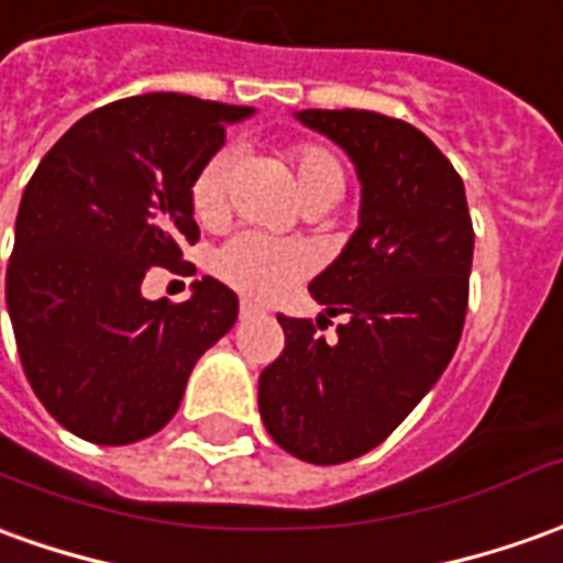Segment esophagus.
Listing matches in <instances>:
<instances>
[{"label":"esophagus","instance_id":"obj_1","mask_svg":"<svg viewBox=\"0 0 563 563\" xmlns=\"http://www.w3.org/2000/svg\"><path fill=\"white\" fill-rule=\"evenodd\" d=\"M239 316H242V319H254V316H260V309L254 303L242 300V306H239Z\"/></svg>","mask_w":563,"mask_h":563}]
</instances>
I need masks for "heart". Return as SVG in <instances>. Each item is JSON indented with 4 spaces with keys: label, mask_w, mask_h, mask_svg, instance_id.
I'll list each match as a JSON object with an SVG mask.
<instances>
[{
    "label": "heart",
    "mask_w": 563,
    "mask_h": 563,
    "mask_svg": "<svg viewBox=\"0 0 563 563\" xmlns=\"http://www.w3.org/2000/svg\"><path fill=\"white\" fill-rule=\"evenodd\" d=\"M294 184L300 201L309 196H340L343 170L340 162L316 143H300L290 150ZM227 177H230V153L220 150L208 158L192 177L189 205L201 223H217L227 211ZM312 269V254L303 244L273 239L263 232H239L217 251L214 273L251 300H275L294 288Z\"/></svg>",
    "instance_id": "obj_1"
}]
</instances>
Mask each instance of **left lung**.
I'll use <instances>...</instances> for the list:
<instances>
[{
	"label": "left lung",
	"instance_id": "1",
	"mask_svg": "<svg viewBox=\"0 0 563 563\" xmlns=\"http://www.w3.org/2000/svg\"><path fill=\"white\" fill-rule=\"evenodd\" d=\"M333 141L362 184L358 230L312 278L324 340L306 319L278 316L285 352L260 374L266 432L303 463L336 466L374 451L451 364L468 303L472 217L460 174L401 119L367 110H300Z\"/></svg>",
	"mask_w": 563,
	"mask_h": 563
}]
</instances>
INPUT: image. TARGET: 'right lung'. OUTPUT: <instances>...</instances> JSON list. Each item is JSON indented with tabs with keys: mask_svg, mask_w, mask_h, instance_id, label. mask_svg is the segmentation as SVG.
<instances>
[{
	"mask_svg": "<svg viewBox=\"0 0 563 563\" xmlns=\"http://www.w3.org/2000/svg\"><path fill=\"white\" fill-rule=\"evenodd\" d=\"M247 115L174 91L125 97L79 119L30 177L5 303L23 374L73 435L110 448L156 435L239 319V297L211 275L177 306L141 285L199 239L192 177Z\"/></svg>",
	"mask_w": 563,
	"mask_h": 563,
	"instance_id": "obj_1",
	"label": "right lung"
}]
</instances>
